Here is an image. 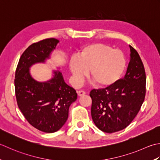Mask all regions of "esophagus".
Segmentation results:
<instances>
[{"mask_svg":"<svg viewBox=\"0 0 160 160\" xmlns=\"http://www.w3.org/2000/svg\"><path fill=\"white\" fill-rule=\"evenodd\" d=\"M77 93H78V95L81 97V96L84 95V94H86V92H85V91H83V90H79V91H78Z\"/></svg>","mask_w":160,"mask_h":160,"instance_id":"esophagus-1","label":"esophagus"}]
</instances>
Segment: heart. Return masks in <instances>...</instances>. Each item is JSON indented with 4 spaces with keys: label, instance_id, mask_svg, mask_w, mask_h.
<instances>
[{
    "label": "heart",
    "instance_id": "heart-1",
    "mask_svg": "<svg viewBox=\"0 0 160 160\" xmlns=\"http://www.w3.org/2000/svg\"><path fill=\"white\" fill-rule=\"evenodd\" d=\"M126 68L124 53L108 45L92 43L81 49L78 58H71L70 69L76 86L82 82L90 70V78L100 86H110L122 77Z\"/></svg>",
    "mask_w": 160,
    "mask_h": 160
}]
</instances>
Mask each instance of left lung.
I'll use <instances>...</instances> for the list:
<instances>
[{"label": "left lung", "mask_w": 160, "mask_h": 160, "mask_svg": "<svg viewBox=\"0 0 160 160\" xmlns=\"http://www.w3.org/2000/svg\"><path fill=\"white\" fill-rule=\"evenodd\" d=\"M130 58L126 75L106 88L90 91L91 115L103 132L112 133L126 128L139 112L146 95V77L138 52L130 45Z\"/></svg>", "instance_id": "obj_1"}]
</instances>
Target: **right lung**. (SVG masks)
<instances>
[{
    "label": "right lung",
    "instance_id": "1",
    "mask_svg": "<svg viewBox=\"0 0 160 160\" xmlns=\"http://www.w3.org/2000/svg\"><path fill=\"white\" fill-rule=\"evenodd\" d=\"M59 41L46 38L30 45L22 54L15 72V94L18 106L26 120L44 132L57 131L66 122L70 106L77 98L76 90L64 81L59 71L46 82L32 77L30 68L44 63Z\"/></svg>",
    "mask_w": 160,
    "mask_h": 160
}]
</instances>
